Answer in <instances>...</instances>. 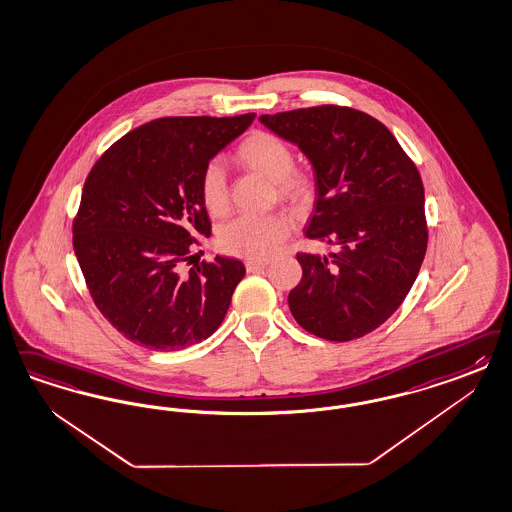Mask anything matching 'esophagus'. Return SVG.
<instances>
[{"instance_id":"obj_1","label":"esophagus","mask_w":512,"mask_h":512,"mask_svg":"<svg viewBox=\"0 0 512 512\" xmlns=\"http://www.w3.org/2000/svg\"><path fill=\"white\" fill-rule=\"evenodd\" d=\"M245 267H247V271H258V269L267 267V262H262V260H247Z\"/></svg>"}]
</instances>
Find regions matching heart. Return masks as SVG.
<instances>
[{"label":"heart","mask_w":512,"mask_h":512,"mask_svg":"<svg viewBox=\"0 0 512 512\" xmlns=\"http://www.w3.org/2000/svg\"><path fill=\"white\" fill-rule=\"evenodd\" d=\"M233 160L275 182L282 201L305 207L313 198V179L294 169V152L281 137L269 132H252L233 152ZM199 198L207 213L222 216L228 211V184L220 165L209 164L199 175ZM294 222L290 216H239L218 231V247L226 254L248 260H265L290 237Z\"/></svg>","instance_id":"1"}]
</instances>
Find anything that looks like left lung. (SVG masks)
Returning a JSON list of instances; mask_svg holds the SVG:
<instances>
[{
  "mask_svg": "<svg viewBox=\"0 0 512 512\" xmlns=\"http://www.w3.org/2000/svg\"><path fill=\"white\" fill-rule=\"evenodd\" d=\"M260 122L313 165L316 201L305 235L337 247L297 254L288 296L303 330L352 341L384 324L413 286L428 247L424 184L390 130L362 111L320 105Z\"/></svg>",
  "mask_w": 512,
  "mask_h": 512,
  "instance_id": "left-lung-1",
  "label": "left lung"
}]
</instances>
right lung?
Returning <instances> with one entry per match:
<instances>
[{
  "mask_svg": "<svg viewBox=\"0 0 512 512\" xmlns=\"http://www.w3.org/2000/svg\"><path fill=\"white\" fill-rule=\"evenodd\" d=\"M254 113L158 118L126 133L86 177L73 248L92 299L126 339L182 350L211 337L245 277L239 260L190 264L211 235L199 198L205 165L247 130Z\"/></svg>",
  "mask_w": 512,
  "mask_h": 512,
  "instance_id": "right-lung-1",
  "label": "right lung"
}]
</instances>
